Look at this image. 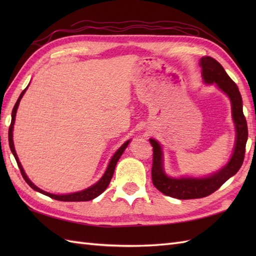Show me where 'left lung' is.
Returning <instances> with one entry per match:
<instances>
[{
    "instance_id": "left-lung-1",
    "label": "left lung",
    "mask_w": 256,
    "mask_h": 256,
    "mask_svg": "<svg viewBox=\"0 0 256 256\" xmlns=\"http://www.w3.org/2000/svg\"><path fill=\"white\" fill-rule=\"evenodd\" d=\"M201 76L206 84H216L228 96L231 102L232 120L236 128V143L231 158L218 172L204 177H172L164 168V153L162 145L154 138H150L153 146V167L152 179L154 186L166 196L176 199L204 198L219 189L228 179L234 176L240 170L246 154L248 140V124L243 114V103L238 86L228 76L224 67L209 56L200 59Z\"/></svg>"
}]
</instances>
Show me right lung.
<instances>
[{"mask_svg": "<svg viewBox=\"0 0 256 256\" xmlns=\"http://www.w3.org/2000/svg\"><path fill=\"white\" fill-rule=\"evenodd\" d=\"M28 86H26L25 90H23V92H22V94H20L18 101H16V103H15V106L13 108V111H12V121H10V128H8V144H10V152H12L14 157H15L16 162H18L22 176H23V178L25 179V182L28 184L32 189L36 190V192H40V194H45V196H48V197H50L52 199L59 200V201H89V200H92V199L96 198L98 196H100L108 188V184H110L111 179H112V176H113V174H114V170H116V162L120 160V157L122 156L125 148H128V145L130 144V142H131V140H126V142H125L121 146V148H120L116 152V153H114V155L112 156V158L110 160V162H108V165L106 167V172L103 174V176L99 179V182H96L94 184H92V186H90L89 188L81 190V192H72V194H50V192H45V190H42L40 188H38L37 186H35V184L30 182V179L27 177V175L25 174L24 168H23V166H22V164H20V162L18 157V154H16V150H15V148H14V142H13V130H14L16 112H18V106H20V99H22V98H23V96H24V94L26 92L27 88H28Z\"/></svg>", "mask_w": 256, "mask_h": 256, "instance_id": "1", "label": "right lung"}]
</instances>
